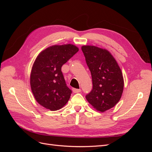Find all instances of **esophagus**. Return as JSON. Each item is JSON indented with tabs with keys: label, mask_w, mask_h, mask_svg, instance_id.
<instances>
[{
	"label": "esophagus",
	"mask_w": 152,
	"mask_h": 152,
	"mask_svg": "<svg viewBox=\"0 0 152 152\" xmlns=\"http://www.w3.org/2000/svg\"><path fill=\"white\" fill-rule=\"evenodd\" d=\"M72 91L74 93H80V92H81V90L80 89L73 88V89H72Z\"/></svg>",
	"instance_id": "obj_1"
}]
</instances>
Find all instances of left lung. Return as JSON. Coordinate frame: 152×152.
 <instances>
[{
    "mask_svg": "<svg viewBox=\"0 0 152 152\" xmlns=\"http://www.w3.org/2000/svg\"><path fill=\"white\" fill-rule=\"evenodd\" d=\"M82 50L93 80V89L86 98L96 110L104 112L113 108L121 98L124 89L122 71L107 49L83 45Z\"/></svg>",
    "mask_w": 152,
    "mask_h": 152,
    "instance_id": "left-lung-1",
    "label": "left lung"
}]
</instances>
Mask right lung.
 <instances>
[{
	"label": "right lung",
	"instance_id": "add662e5",
	"mask_svg": "<svg viewBox=\"0 0 152 152\" xmlns=\"http://www.w3.org/2000/svg\"><path fill=\"white\" fill-rule=\"evenodd\" d=\"M79 48L73 44L54 45L42 50L31 68L30 86L35 99L51 111L61 109L68 102L72 91L66 86L61 66Z\"/></svg>",
	"mask_w": 152,
	"mask_h": 152
}]
</instances>
